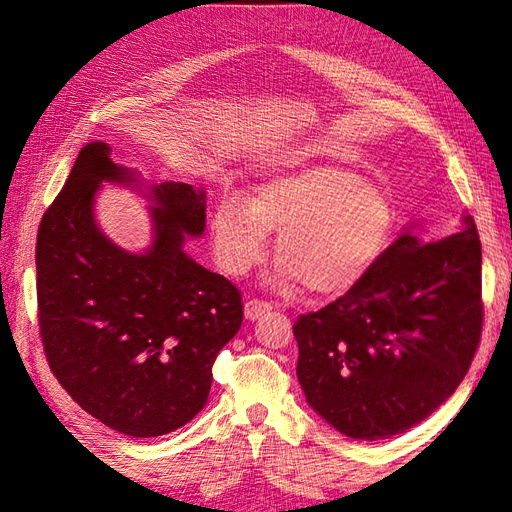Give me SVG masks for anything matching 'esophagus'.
<instances>
[{
  "label": "esophagus",
  "mask_w": 512,
  "mask_h": 512,
  "mask_svg": "<svg viewBox=\"0 0 512 512\" xmlns=\"http://www.w3.org/2000/svg\"><path fill=\"white\" fill-rule=\"evenodd\" d=\"M270 310H273V306H270V303H266V301L248 299V301L244 303V317H246L248 321H257L259 317H264V314L270 312Z\"/></svg>",
  "instance_id": "1"
}]
</instances>
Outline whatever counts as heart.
Wrapping results in <instances>:
<instances>
[{
  "instance_id": "heart-1",
  "label": "heart",
  "mask_w": 512,
  "mask_h": 512,
  "mask_svg": "<svg viewBox=\"0 0 512 512\" xmlns=\"http://www.w3.org/2000/svg\"><path fill=\"white\" fill-rule=\"evenodd\" d=\"M394 204L385 189L347 167H310L275 176L248 200H217L211 244L217 264L233 277L262 262L268 233L277 235L279 262L270 281L314 295H343L385 253L394 231Z\"/></svg>"
}]
</instances>
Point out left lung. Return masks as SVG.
I'll list each match as a JSON object with an SVG mask.
<instances>
[{"label": "left lung", "instance_id": "1", "mask_svg": "<svg viewBox=\"0 0 512 512\" xmlns=\"http://www.w3.org/2000/svg\"><path fill=\"white\" fill-rule=\"evenodd\" d=\"M413 222L330 306L301 314L297 378L308 405L354 440L429 418L469 372L482 334V244L471 215L427 242Z\"/></svg>", "mask_w": 512, "mask_h": 512}]
</instances>
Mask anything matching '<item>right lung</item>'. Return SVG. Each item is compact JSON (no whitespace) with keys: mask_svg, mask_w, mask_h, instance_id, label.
Segmentation results:
<instances>
[{"mask_svg":"<svg viewBox=\"0 0 512 512\" xmlns=\"http://www.w3.org/2000/svg\"><path fill=\"white\" fill-rule=\"evenodd\" d=\"M110 151L85 145L41 220L39 330L52 374L81 409L125 436L156 438L202 411L244 306L231 281L184 250L204 233V189L147 184ZM103 183L150 202L147 249L125 251L100 231L93 202Z\"/></svg>","mask_w":512,"mask_h":512,"instance_id":"right-lung-1","label":"right lung"}]
</instances>
